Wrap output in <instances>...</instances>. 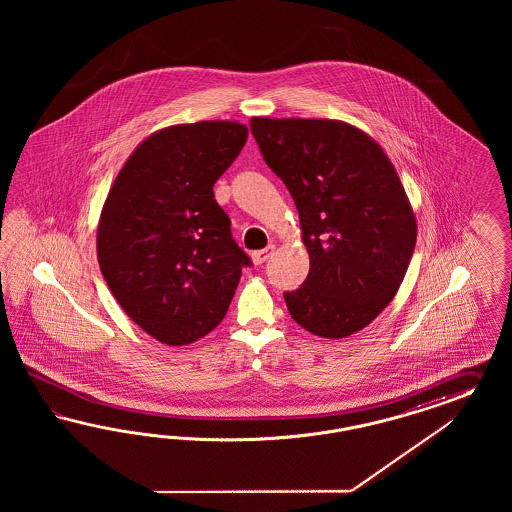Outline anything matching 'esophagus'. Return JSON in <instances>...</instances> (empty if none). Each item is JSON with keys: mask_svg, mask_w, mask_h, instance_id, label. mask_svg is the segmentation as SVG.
<instances>
[{"mask_svg": "<svg viewBox=\"0 0 512 512\" xmlns=\"http://www.w3.org/2000/svg\"><path fill=\"white\" fill-rule=\"evenodd\" d=\"M274 251H276V246L274 244H270L268 248L261 249V251H255V253H251V259H253V263L255 264H263L274 255Z\"/></svg>", "mask_w": 512, "mask_h": 512, "instance_id": "34e87169", "label": "esophagus"}]
</instances>
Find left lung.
Returning a JSON list of instances; mask_svg holds the SVG:
<instances>
[{
  "instance_id": "1",
  "label": "left lung",
  "mask_w": 512,
  "mask_h": 512,
  "mask_svg": "<svg viewBox=\"0 0 512 512\" xmlns=\"http://www.w3.org/2000/svg\"><path fill=\"white\" fill-rule=\"evenodd\" d=\"M266 165L289 189L310 274L285 293L311 334L340 340L370 325L402 285L417 219L385 150L355 125L319 118H251Z\"/></svg>"
}]
</instances>
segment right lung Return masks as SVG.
<instances>
[{
  "label": "right lung",
  "mask_w": 512,
  "mask_h": 512,
  "mask_svg": "<svg viewBox=\"0 0 512 512\" xmlns=\"http://www.w3.org/2000/svg\"><path fill=\"white\" fill-rule=\"evenodd\" d=\"M248 140L229 120L163 127L140 142L110 187L97 261L129 319L167 345L201 340L225 317L248 266L217 178Z\"/></svg>",
  "instance_id": "right-lung-1"
}]
</instances>
